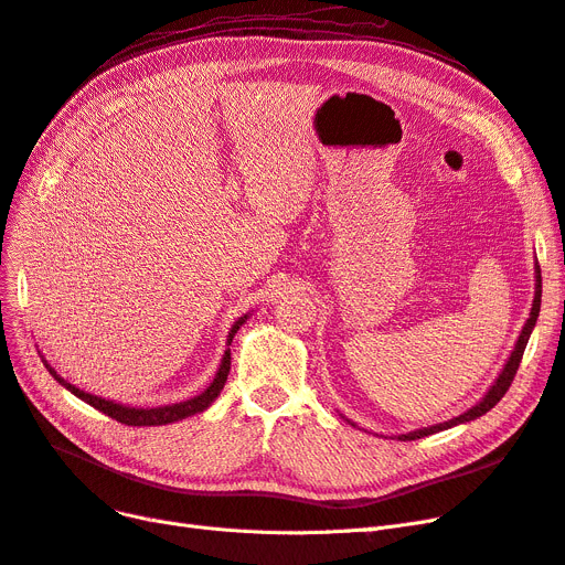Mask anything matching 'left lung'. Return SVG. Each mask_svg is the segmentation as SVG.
<instances>
[{
  "instance_id": "left-lung-1",
  "label": "left lung",
  "mask_w": 565,
  "mask_h": 565,
  "mask_svg": "<svg viewBox=\"0 0 565 565\" xmlns=\"http://www.w3.org/2000/svg\"><path fill=\"white\" fill-rule=\"evenodd\" d=\"M540 299H542V276H540V266L535 264V297H533V303H531L529 320H526V324H523L521 334H519V339H516V343H514V350L510 353L508 362H504V366H502V372L498 374V379L493 381V385L489 387V391H486V395H483L472 408H468V412L456 416V418H451V420L435 423V425H427V427H418V430H412V433H406V435H395V437H397L399 441H412V439H420V437L435 435V433H441V430H449V427H456V425H460V423H470V420H475V418H479V416H483V414H489L491 408L504 397V393L510 391V385H512V381H514L519 362H521V358H523V350H526V343H529V339H531V334H533V327H535L537 316H540ZM341 418L348 420L343 414H341ZM348 423L353 425V427H358L353 420H348Z\"/></svg>"
}]
</instances>
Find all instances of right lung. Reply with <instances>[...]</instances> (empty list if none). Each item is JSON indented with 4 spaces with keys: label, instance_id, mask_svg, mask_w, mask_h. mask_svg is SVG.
<instances>
[{
    "label": "right lung",
    "instance_id": "add662e5",
    "mask_svg": "<svg viewBox=\"0 0 565 565\" xmlns=\"http://www.w3.org/2000/svg\"><path fill=\"white\" fill-rule=\"evenodd\" d=\"M247 318H249V313H245L243 318H238L236 322L231 324L228 337H226V345H231L233 337L238 334V329L247 322ZM42 362L46 364L49 374H51L57 383L65 385L72 395L84 399L86 404H90L93 408H97V412L107 414L109 418L119 420V423H126V425H168V423H178V420H182V418H189V416H193V414L205 412V408L220 397L222 387H224V383H226V376H228V372H231V348L224 350L217 374H215V379L210 381V385L205 387L203 393H199L196 397H189V399H184V402H174V404H166V406H151V408L128 406V404H121V402H114V399H105V397H97V395L84 393V391H79V387L67 383L61 374H57L55 369L46 362L44 355H42Z\"/></svg>",
    "mask_w": 565,
    "mask_h": 565
}]
</instances>
